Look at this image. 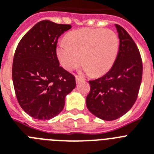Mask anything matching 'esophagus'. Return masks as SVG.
<instances>
[{"instance_id":"esophagus-1","label":"esophagus","mask_w":154,"mask_h":154,"mask_svg":"<svg viewBox=\"0 0 154 154\" xmlns=\"http://www.w3.org/2000/svg\"><path fill=\"white\" fill-rule=\"evenodd\" d=\"M82 80H83V79H82V77H80V76H79V75H76L75 81H76V82H77V83H78V82H81Z\"/></svg>"}]
</instances>
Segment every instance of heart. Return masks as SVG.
Wrapping results in <instances>:
<instances>
[{
    "label": "heart",
    "instance_id": "1",
    "mask_svg": "<svg viewBox=\"0 0 154 154\" xmlns=\"http://www.w3.org/2000/svg\"><path fill=\"white\" fill-rule=\"evenodd\" d=\"M120 38L112 30L82 28L72 31L57 47L60 63L72 71L81 62L83 71L93 76L107 73L116 61L120 52Z\"/></svg>",
    "mask_w": 154,
    "mask_h": 154
}]
</instances>
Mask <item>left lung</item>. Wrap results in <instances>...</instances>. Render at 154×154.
I'll use <instances>...</instances> for the list:
<instances>
[{
    "label": "left lung",
    "mask_w": 154,
    "mask_h": 154,
    "mask_svg": "<svg viewBox=\"0 0 154 154\" xmlns=\"http://www.w3.org/2000/svg\"><path fill=\"white\" fill-rule=\"evenodd\" d=\"M120 52L112 68L101 78L89 81L86 107L97 117L111 121L128 112L138 97L143 61L136 44L125 29L116 24Z\"/></svg>",
    "instance_id": "8db88e82"
}]
</instances>
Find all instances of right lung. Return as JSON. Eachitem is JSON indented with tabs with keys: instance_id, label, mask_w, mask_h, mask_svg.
<instances>
[{
	"instance_id": "right-lung-1",
	"label": "right lung",
	"mask_w": 154,
	"mask_h": 154,
	"mask_svg": "<svg viewBox=\"0 0 154 154\" xmlns=\"http://www.w3.org/2000/svg\"><path fill=\"white\" fill-rule=\"evenodd\" d=\"M70 24L42 20L22 38L14 54L12 81L24 111L37 120H49L63 110L75 77L60 66L57 40Z\"/></svg>"
}]
</instances>
